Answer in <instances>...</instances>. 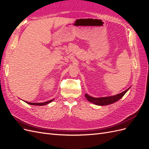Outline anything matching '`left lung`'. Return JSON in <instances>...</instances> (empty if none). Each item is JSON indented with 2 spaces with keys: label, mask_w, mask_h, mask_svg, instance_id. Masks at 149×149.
Here are the masks:
<instances>
[{
  "label": "left lung",
  "mask_w": 149,
  "mask_h": 149,
  "mask_svg": "<svg viewBox=\"0 0 149 149\" xmlns=\"http://www.w3.org/2000/svg\"><path fill=\"white\" fill-rule=\"evenodd\" d=\"M129 88L126 89L125 91H123V93H119L118 94H116L115 96H109V97H93L89 96L88 94H85V97L87 100L92 103L95 104L98 106H105V105H109L111 104L114 103L116 101L119 100L120 98L123 97V96L127 92Z\"/></svg>",
  "instance_id": "1"
}]
</instances>
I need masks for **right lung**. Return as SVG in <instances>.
Masks as SVG:
<instances>
[{
  "instance_id": "1",
  "label": "right lung",
  "mask_w": 149,
  "mask_h": 149,
  "mask_svg": "<svg viewBox=\"0 0 149 149\" xmlns=\"http://www.w3.org/2000/svg\"><path fill=\"white\" fill-rule=\"evenodd\" d=\"M54 100H49L48 101H47L45 102H40V103H32V102H26V103L27 104H29L30 105H36V106H43V105H46L47 104L51 102L52 101H53Z\"/></svg>"
}]
</instances>
